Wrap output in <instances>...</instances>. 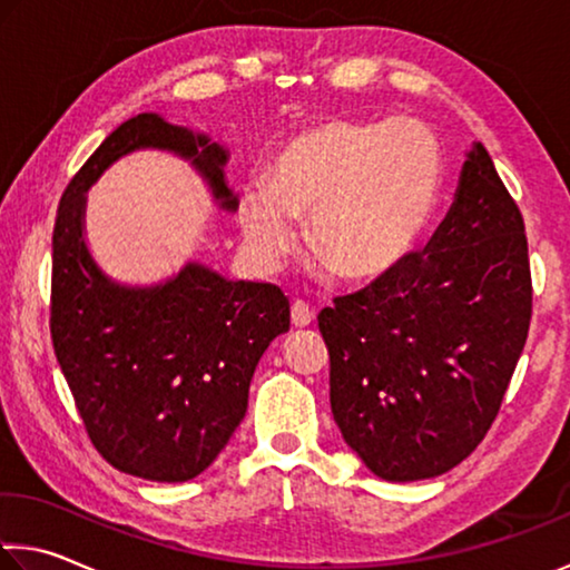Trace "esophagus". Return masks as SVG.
Instances as JSON below:
<instances>
[{
	"instance_id": "esophagus-1",
	"label": "esophagus",
	"mask_w": 570,
	"mask_h": 570,
	"mask_svg": "<svg viewBox=\"0 0 570 570\" xmlns=\"http://www.w3.org/2000/svg\"><path fill=\"white\" fill-rule=\"evenodd\" d=\"M292 324L296 330L309 327V324H314V312L304 302H294L292 304Z\"/></svg>"
}]
</instances>
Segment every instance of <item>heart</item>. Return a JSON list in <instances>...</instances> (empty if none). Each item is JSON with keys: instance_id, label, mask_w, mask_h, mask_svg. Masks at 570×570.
<instances>
[{"instance_id": "heart-1", "label": "heart", "mask_w": 570, "mask_h": 570, "mask_svg": "<svg viewBox=\"0 0 570 570\" xmlns=\"http://www.w3.org/2000/svg\"><path fill=\"white\" fill-rule=\"evenodd\" d=\"M444 187V149L426 124L332 119L288 139L268 185L240 197V228L264 264L296 246L309 218V248L345 282L399 268L429 236Z\"/></svg>"}]
</instances>
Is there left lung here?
I'll return each mask as SVG.
<instances>
[{
	"mask_svg": "<svg viewBox=\"0 0 570 570\" xmlns=\"http://www.w3.org/2000/svg\"><path fill=\"white\" fill-rule=\"evenodd\" d=\"M532 317L520 207L482 144L426 248L320 312L332 415L375 476H439L480 446Z\"/></svg>",
	"mask_w": 570,
	"mask_h": 570,
	"instance_id": "8db88e82",
	"label": "left lung"
}]
</instances>
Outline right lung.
<instances>
[{"label": "right lung", "instance_id": "1", "mask_svg": "<svg viewBox=\"0 0 570 570\" xmlns=\"http://www.w3.org/2000/svg\"><path fill=\"white\" fill-rule=\"evenodd\" d=\"M137 149L189 159L223 210L238 207L218 141L159 114L124 121L60 197L50 334L98 454L124 474L187 482L218 459L246 415L253 370L288 332V299L274 284L228 282L203 264L155 286L108 278L86 246V193Z\"/></svg>", "mask_w": 570, "mask_h": 570}]
</instances>
